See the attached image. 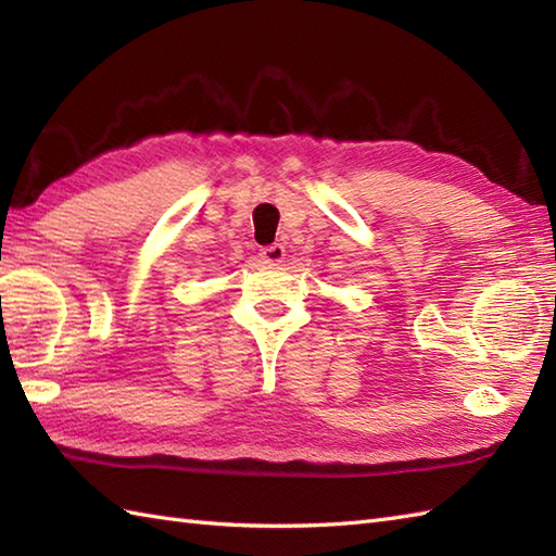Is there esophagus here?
<instances>
[{"instance_id": "obj_1", "label": "esophagus", "mask_w": 556, "mask_h": 556, "mask_svg": "<svg viewBox=\"0 0 556 556\" xmlns=\"http://www.w3.org/2000/svg\"><path fill=\"white\" fill-rule=\"evenodd\" d=\"M283 255H287V251H283L281 243H273V247H265L261 249V261L267 263V265H277L283 261Z\"/></svg>"}]
</instances>
